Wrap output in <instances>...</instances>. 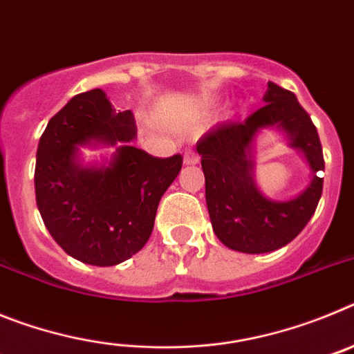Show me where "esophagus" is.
Returning <instances> with one entry per match:
<instances>
[{
	"instance_id": "obj_1",
	"label": "esophagus",
	"mask_w": 354,
	"mask_h": 354,
	"mask_svg": "<svg viewBox=\"0 0 354 354\" xmlns=\"http://www.w3.org/2000/svg\"><path fill=\"white\" fill-rule=\"evenodd\" d=\"M200 161V156L196 154L195 150H186L184 152V165H196V162Z\"/></svg>"
}]
</instances>
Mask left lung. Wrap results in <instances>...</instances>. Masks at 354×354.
<instances>
[{"label":"left lung","instance_id":"1","mask_svg":"<svg viewBox=\"0 0 354 354\" xmlns=\"http://www.w3.org/2000/svg\"><path fill=\"white\" fill-rule=\"evenodd\" d=\"M264 102L243 122L214 126L196 143L212 230L225 246L243 253H268L289 245L310 221L323 193V147L312 118L292 92L271 81ZM268 127L282 130L313 170L311 184L283 203L266 199L252 179L254 138Z\"/></svg>","mask_w":354,"mask_h":354}]
</instances>
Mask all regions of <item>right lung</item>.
Instances as JSON below:
<instances>
[{
	"label": "right lung",
	"mask_w": 354,
	"mask_h": 354,
	"mask_svg": "<svg viewBox=\"0 0 354 354\" xmlns=\"http://www.w3.org/2000/svg\"><path fill=\"white\" fill-rule=\"evenodd\" d=\"M131 109L115 111L101 88L77 93L48 122L35 165L37 207L53 239L71 257L115 266L145 246L159 200L183 168V156L154 158L129 145ZM121 145L108 165L83 167L79 147Z\"/></svg>",
	"instance_id": "1"
}]
</instances>
